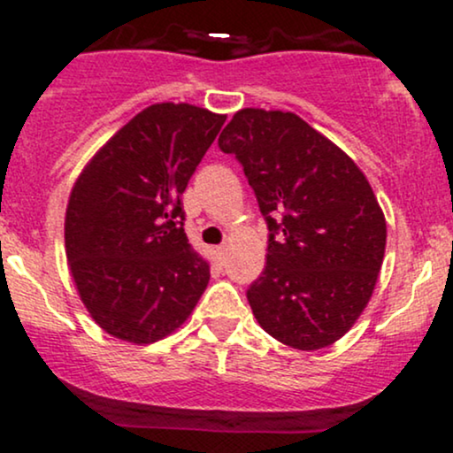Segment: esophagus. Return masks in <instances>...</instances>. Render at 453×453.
<instances>
[{"label":"esophagus","mask_w":453,"mask_h":453,"mask_svg":"<svg viewBox=\"0 0 453 453\" xmlns=\"http://www.w3.org/2000/svg\"><path fill=\"white\" fill-rule=\"evenodd\" d=\"M226 256H227V247H226V244H221V247H217V249H215V257H217V262H219V264L226 262Z\"/></svg>","instance_id":"34e87169"}]
</instances>
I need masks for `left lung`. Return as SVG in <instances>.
I'll return each mask as SVG.
<instances>
[{"instance_id": "left-lung-1", "label": "left lung", "mask_w": 453, "mask_h": 453, "mask_svg": "<svg viewBox=\"0 0 453 453\" xmlns=\"http://www.w3.org/2000/svg\"><path fill=\"white\" fill-rule=\"evenodd\" d=\"M268 223L262 277L247 289L273 339L315 351L345 336L375 292L386 217L345 150L298 114L242 108L219 136Z\"/></svg>"}]
</instances>
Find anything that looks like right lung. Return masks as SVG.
<instances>
[{
	"instance_id": "obj_1",
	"label": "right lung",
	"mask_w": 453,
	"mask_h": 453,
	"mask_svg": "<svg viewBox=\"0 0 453 453\" xmlns=\"http://www.w3.org/2000/svg\"><path fill=\"white\" fill-rule=\"evenodd\" d=\"M226 114L191 104L144 108L89 159L65 211L76 292L104 332L134 345L173 334L211 266L183 230V196Z\"/></svg>"
}]
</instances>
